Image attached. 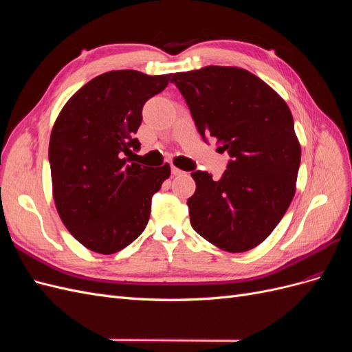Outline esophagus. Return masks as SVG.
I'll return each instance as SVG.
<instances>
[{"label":"esophagus","mask_w":352,"mask_h":352,"mask_svg":"<svg viewBox=\"0 0 352 352\" xmlns=\"http://www.w3.org/2000/svg\"><path fill=\"white\" fill-rule=\"evenodd\" d=\"M182 173H184V172H182V170H180V168H177V167H175V166L172 167V175H173V176H179V175H182Z\"/></svg>","instance_id":"34e87169"}]
</instances>
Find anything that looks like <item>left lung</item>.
<instances>
[{
	"mask_svg": "<svg viewBox=\"0 0 352 352\" xmlns=\"http://www.w3.org/2000/svg\"><path fill=\"white\" fill-rule=\"evenodd\" d=\"M172 82L182 92L202 138H216L232 160L214 180L190 173L197 184L188 199L190 225L228 252L260 245L285 216L296 189L301 162L289 107L251 72L207 66L180 72Z\"/></svg>",
	"mask_w": 352,
	"mask_h": 352,
	"instance_id": "obj_1",
	"label": "left lung"
}]
</instances>
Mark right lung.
Returning a JSON list of instances; mask_svg holds the SVG:
<instances>
[{
  "mask_svg": "<svg viewBox=\"0 0 352 352\" xmlns=\"http://www.w3.org/2000/svg\"><path fill=\"white\" fill-rule=\"evenodd\" d=\"M172 73H102L74 92L50 138L52 198L63 225L85 248L114 254L141 235L151 199L170 176V166L135 163V133L144 104Z\"/></svg>",
  "mask_w": 352,
  "mask_h": 352,
  "instance_id": "1",
  "label": "right lung"
}]
</instances>
